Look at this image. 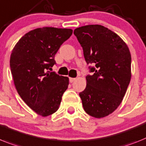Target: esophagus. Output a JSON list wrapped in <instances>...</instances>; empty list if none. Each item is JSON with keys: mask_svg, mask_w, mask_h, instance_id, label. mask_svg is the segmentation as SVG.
I'll use <instances>...</instances> for the list:
<instances>
[{"mask_svg": "<svg viewBox=\"0 0 146 146\" xmlns=\"http://www.w3.org/2000/svg\"><path fill=\"white\" fill-rule=\"evenodd\" d=\"M76 78H69V80H70V83H72V82H74V81L76 80Z\"/></svg>", "mask_w": 146, "mask_h": 146, "instance_id": "obj_1", "label": "esophagus"}]
</instances>
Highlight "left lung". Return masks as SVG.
I'll list each match as a JSON object with an SVG mask.
<instances>
[{
    "instance_id": "left-lung-1",
    "label": "left lung",
    "mask_w": 146,
    "mask_h": 146,
    "mask_svg": "<svg viewBox=\"0 0 146 146\" xmlns=\"http://www.w3.org/2000/svg\"><path fill=\"white\" fill-rule=\"evenodd\" d=\"M73 33L92 73L86 76L85 89L79 93L83 108L91 117H105L120 105L131 81L129 49L117 34L103 26H84Z\"/></svg>"
}]
</instances>
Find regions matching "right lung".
I'll return each mask as SVG.
<instances>
[{"mask_svg":"<svg viewBox=\"0 0 146 146\" xmlns=\"http://www.w3.org/2000/svg\"><path fill=\"white\" fill-rule=\"evenodd\" d=\"M73 33L71 29L38 28L18 41L10 56V69L19 96L32 110L47 117L59 108L69 79L52 70L55 55Z\"/></svg>","mask_w":146,"mask_h":146,"instance_id":"add662e5","label":"right lung"}]
</instances>
